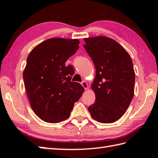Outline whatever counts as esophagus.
Returning a JSON list of instances; mask_svg holds the SVG:
<instances>
[{
    "label": "esophagus",
    "instance_id": "1",
    "mask_svg": "<svg viewBox=\"0 0 158 158\" xmlns=\"http://www.w3.org/2000/svg\"><path fill=\"white\" fill-rule=\"evenodd\" d=\"M81 85H83V87L84 88L85 90H88V88H89V85H88L87 82L85 81H83L81 82Z\"/></svg>",
    "mask_w": 158,
    "mask_h": 158
}]
</instances>
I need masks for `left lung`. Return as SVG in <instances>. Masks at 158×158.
<instances>
[{"label":"left lung","instance_id":"8db88e82","mask_svg":"<svg viewBox=\"0 0 158 158\" xmlns=\"http://www.w3.org/2000/svg\"><path fill=\"white\" fill-rule=\"evenodd\" d=\"M84 40L96 69L91 85L95 102L88 110L98 122L112 123L123 116L134 97L135 73L132 58L109 37H92Z\"/></svg>","mask_w":158,"mask_h":158}]
</instances>
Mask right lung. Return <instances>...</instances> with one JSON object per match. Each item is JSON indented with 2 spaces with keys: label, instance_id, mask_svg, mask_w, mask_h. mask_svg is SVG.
<instances>
[{
  "label": "right lung",
  "instance_id": "add662e5",
  "mask_svg": "<svg viewBox=\"0 0 158 158\" xmlns=\"http://www.w3.org/2000/svg\"><path fill=\"white\" fill-rule=\"evenodd\" d=\"M78 39L50 38L37 44L29 53L23 70L25 89L31 108L47 123L68 118L84 89L71 81L74 69L65 62L79 49Z\"/></svg>",
  "mask_w": 158,
  "mask_h": 158
}]
</instances>
